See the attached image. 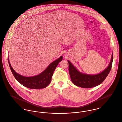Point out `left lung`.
I'll list each match as a JSON object with an SVG mask.
<instances>
[{
	"label": "left lung",
	"instance_id": "left-lung-1",
	"mask_svg": "<svg viewBox=\"0 0 122 122\" xmlns=\"http://www.w3.org/2000/svg\"><path fill=\"white\" fill-rule=\"evenodd\" d=\"M113 60V54L112 55L111 60L108 66L102 72L95 75H89L79 72L72 63L68 60L69 72L72 82L76 86L85 88L97 86L105 80L109 74L112 68Z\"/></svg>",
	"mask_w": 122,
	"mask_h": 122
}]
</instances>
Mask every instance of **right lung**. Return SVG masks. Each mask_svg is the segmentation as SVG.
Instances as JSON below:
<instances>
[{
    "instance_id": "add662e5",
    "label": "right lung",
    "mask_w": 122,
    "mask_h": 122,
    "mask_svg": "<svg viewBox=\"0 0 122 122\" xmlns=\"http://www.w3.org/2000/svg\"><path fill=\"white\" fill-rule=\"evenodd\" d=\"M63 56L51 63L41 74L32 77H25L16 73L12 67L8 57V61L11 71L15 79L24 86L34 89H42L47 86L51 82L54 72L59 63L62 60Z\"/></svg>"
}]
</instances>
